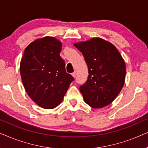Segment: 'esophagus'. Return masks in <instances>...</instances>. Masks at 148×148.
Returning <instances> with one entry per match:
<instances>
[{
	"label": "esophagus",
	"mask_w": 148,
	"mask_h": 148,
	"mask_svg": "<svg viewBox=\"0 0 148 148\" xmlns=\"http://www.w3.org/2000/svg\"><path fill=\"white\" fill-rule=\"evenodd\" d=\"M72 75L73 77L75 78L76 76V72H73L72 74Z\"/></svg>",
	"instance_id": "1"
}]
</instances>
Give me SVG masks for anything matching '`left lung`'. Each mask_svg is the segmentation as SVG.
I'll return each instance as SVG.
<instances>
[{"instance_id": "1", "label": "left lung", "mask_w": 148, "mask_h": 148, "mask_svg": "<svg viewBox=\"0 0 148 148\" xmlns=\"http://www.w3.org/2000/svg\"><path fill=\"white\" fill-rule=\"evenodd\" d=\"M82 53L88 76L79 90L86 103L101 108L115 99L125 84L126 66L112 43L100 38L74 44Z\"/></svg>"}]
</instances>
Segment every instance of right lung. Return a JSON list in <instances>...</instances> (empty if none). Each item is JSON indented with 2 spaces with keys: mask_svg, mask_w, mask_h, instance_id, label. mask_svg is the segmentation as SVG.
<instances>
[{
  "mask_svg": "<svg viewBox=\"0 0 148 148\" xmlns=\"http://www.w3.org/2000/svg\"><path fill=\"white\" fill-rule=\"evenodd\" d=\"M62 42L46 36L31 42L24 51L20 74L25 90L32 101L53 109L62 101L74 77L66 72L60 54Z\"/></svg>",
  "mask_w": 148,
  "mask_h": 148,
  "instance_id": "add662e5",
  "label": "right lung"
}]
</instances>
